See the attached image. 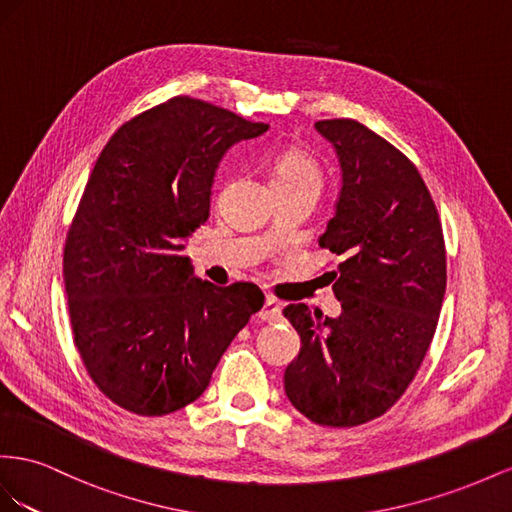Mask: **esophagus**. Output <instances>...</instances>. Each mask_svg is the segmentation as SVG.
<instances>
[{
	"instance_id": "34e87169",
	"label": "esophagus",
	"mask_w": 512,
	"mask_h": 512,
	"mask_svg": "<svg viewBox=\"0 0 512 512\" xmlns=\"http://www.w3.org/2000/svg\"><path fill=\"white\" fill-rule=\"evenodd\" d=\"M259 317L264 321H270V324H274V321H281L283 319L281 304L276 302L274 298H266L264 306H261V311H259Z\"/></svg>"
}]
</instances>
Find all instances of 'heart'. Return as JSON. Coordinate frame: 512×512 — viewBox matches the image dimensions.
I'll return each instance as SVG.
<instances>
[{
	"instance_id": "1",
	"label": "heart",
	"mask_w": 512,
	"mask_h": 512,
	"mask_svg": "<svg viewBox=\"0 0 512 512\" xmlns=\"http://www.w3.org/2000/svg\"><path fill=\"white\" fill-rule=\"evenodd\" d=\"M270 182H272V188H291V186L319 188L321 171L306 154L298 150H285L274 158Z\"/></svg>"
}]
</instances>
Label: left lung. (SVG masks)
Instances as JSON below:
<instances>
[{
	"label": "left lung",
	"instance_id": "8db88e82",
	"mask_svg": "<svg viewBox=\"0 0 512 512\" xmlns=\"http://www.w3.org/2000/svg\"><path fill=\"white\" fill-rule=\"evenodd\" d=\"M315 128L343 178L319 236L343 257L332 272L341 315L285 306L302 345L283 382L291 405L317 425L356 427L401 399L433 341L446 291L444 233L410 158L356 120Z\"/></svg>",
	"mask_w": 512,
	"mask_h": 512
}]
</instances>
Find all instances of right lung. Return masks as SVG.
Segmentation results:
<instances>
[{
	"mask_svg": "<svg viewBox=\"0 0 512 512\" xmlns=\"http://www.w3.org/2000/svg\"><path fill=\"white\" fill-rule=\"evenodd\" d=\"M268 124L188 96L139 113L100 152L66 238L75 345L115 405L165 416L199 399L264 306L253 283L193 276L184 240L208 221L218 163Z\"/></svg>",
	"mask_w": 512,
	"mask_h": 512,
	"instance_id": "right-lung-1",
	"label": "right lung"
}]
</instances>
